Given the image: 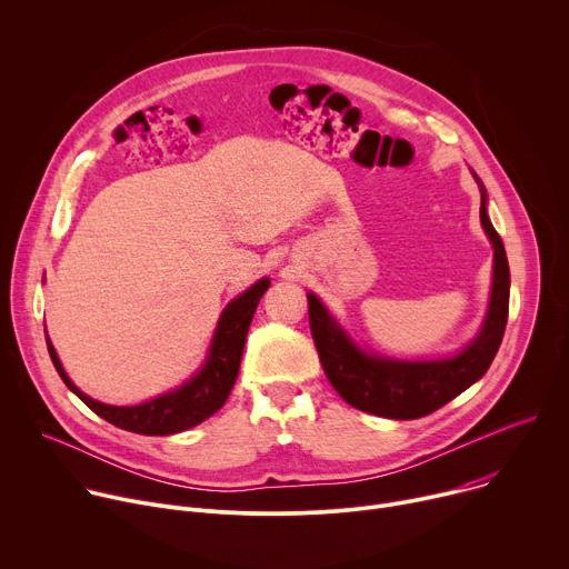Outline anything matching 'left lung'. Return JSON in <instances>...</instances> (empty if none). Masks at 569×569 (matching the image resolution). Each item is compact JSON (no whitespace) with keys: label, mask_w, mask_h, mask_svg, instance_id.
Masks as SVG:
<instances>
[{"label":"left lung","mask_w":569,"mask_h":569,"mask_svg":"<svg viewBox=\"0 0 569 569\" xmlns=\"http://www.w3.org/2000/svg\"><path fill=\"white\" fill-rule=\"evenodd\" d=\"M479 182V178L475 176ZM481 189L479 220L493 246V286L481 331L459 353L441 360H393L362 351L312 292H308L310 333L319 362L336 391L356 410L410 421L421 419L477 382L491 367L509 317V261L505 242L486 213V189Z\"/></svg>","instance_id":"8db88e82"}]
</instances>
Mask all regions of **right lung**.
<instances>
[{"mask_svg": "<svg viewBox=\"0 0 569 569\" xmlns=\"http://www.w3.org/2000/svg\"><path fill=\"white\" fill-rule=\"evenodd\" d=\"M268 288H270V279H261L252 288H248L246 292L238 295L233 301L227 303V308L222 310V315L218 319V327H216L207 360L196 376H191L182 387H178L173 391L161 393L141 405H130V408L106 405V402H99V400L90 398L88 393L80 391L64 373L49 338H47V349H49L51 362H53L58 376L62 378V382L80 400H83L94 415H99L108 423H112L121 430H128V432L150 435V437L184 432V430L202 423L211 415H216L224 405V400L236 382L238 369H240L242 347H246L252 317H254L257 306ZM44 336H47V331H44Z\"/></svg>", "mask_w": 569, "mask_h": 569, "instance_id": "1", "label": "right lung"}]
</instances>
